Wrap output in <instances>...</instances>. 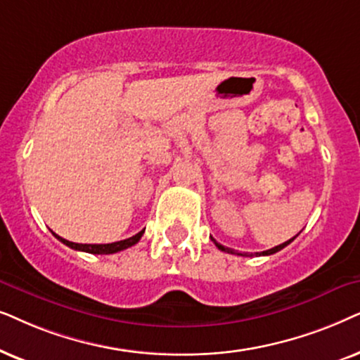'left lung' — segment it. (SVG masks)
<instances>
[{
    "label": "left lung",
    "instance_id": "1",
    "mask_svg": "<svg viewBox=\"0 0 360 360\" xmlns=\"http://www.w3.org/2000/svg\"><path fill=\"white\" fill-rule=\"evenodd\" d=\"M295 237H296V236H295ZM295 237H293V238H290V240H286L285 243H281V245H276V247H273V248H270V250H265V252H260V253H257V255H273V253L280 252V250H281V248H285L286 245H290V243L295 240ZM212 242L215 243V247H217V248H219V250H222V252H227V253H236V252H233V250H232V248H229V247H224V245H220V243H217V242H215V240H214V238H212Z\"/></svg>",
    "mask_w": 360,
    "mask_h": 360
}]
</instances>
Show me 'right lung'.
<instances>
[{"mask_svg":"<svg viewBox=\"0 0 360 360\" xmlns=\"http://www.w3.org/2000/svg\"><path fill=\"white\" fill-rule=\"evenodd\" d=\"M54 233V232H52ZM143 233H145V230H141V232H138L136 236H133L130 238H124V240H120V242H113V243H75V242H69L65 240V238H62L54 233V237L57 240H60L64 245L74 248V250H80V252H87V253H95V255H108V253H117V252H122L124 248L135 245V243L140 242V238Z\"/></svg>","mask_w":360,"mask_h":360,"instance_id":"obj_1","label":"right lung"}]
</instances>
